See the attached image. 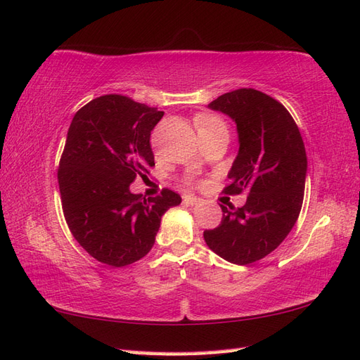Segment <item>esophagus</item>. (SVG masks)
<instances>
[{"label": "esophagus", "instance_id": "1", "mask_svg": "<svg viewBox=\"0 0 360 360\" xmlns=\"http://www.w3.org/2000/svg\"><path fill=\"white\" fill-rule=\"evenodd\" d=\"M182 200H184V204H188V205H195V204H199V202H200L199 198L191 196V195H184V196H182Z\"/></svg>", "mask_w": 360, "mask_h": 360}]
</instances>
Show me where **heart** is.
Listing matches in <instances>:
<instances>
[{
  "mask_svg": "<svg viewBox=\"0 0 360 360\" xmlns=\"http://www.w3.org/2000/svg\"><path fill=\"white\" fill-rule=\"evenodd\" d=\"M195 127L198 133H205V131H213V130H227V124L218 115L213 113H199L195 116Z\"/></svg>",
  "mask_w": 360,
  "mask_h": 360,
  "instance_id": "obj_1",
  "label": "heart"
}]
</instances>
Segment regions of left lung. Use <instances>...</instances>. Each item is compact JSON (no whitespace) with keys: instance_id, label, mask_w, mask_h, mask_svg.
<instances>
[{"instance_id":"1","label":"left lung","mask_w":360,"mask_h":360,"mask_svg":"<svg viewBox=\"0 0 360 360\" xmlns=\"http://www.w3.org/2000/svg\"><path fill=\"white\" fill-rule=\"evenodd\" d=\"M235 120L239 153L225 195L247 191L239 208L224 207L218 227L204 231L216 255L238 265L253 264L281 245L302 208L307 153L293 116L255 89H238L208 104Z\"/></svg>"}]
</instances>
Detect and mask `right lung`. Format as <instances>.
<instances>
[{"mask_svg": "<svg viewBox=\"0 0 360 360\" xmlns=\"http://www.w3.org/2000/svg\"><path fill=\"white\" fill-rule=\"evenodd\" d=\"M162 116L116 94L91 99L73 116L58 167L63 213L73 238L99 262L125 266L144 257L161 216L181 204L169 188L148 199L130 191L155 165L150 135Z\"/></svg>", "mask_w": 360, "mask_h": 360, "instance_id": "1", "label": "right lung"}]
</instances>
